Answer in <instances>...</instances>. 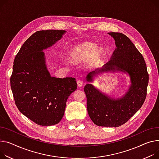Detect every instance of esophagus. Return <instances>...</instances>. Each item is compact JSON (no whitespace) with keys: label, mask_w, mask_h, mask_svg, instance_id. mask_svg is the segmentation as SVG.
<instances>
[{"label":"esophagus","mask_w":159,"mask_h":159,"mask_svg":"<svg viewBox=\"0 0 159 159\" xmlns=\"http://www.w3.org/2000/svg\"><path fill=\"white\" fill-rule=\"evenodd\" d=\"M77 83V86H78L79 88H80V87H82V86H83V82H82V81L80 80H78Z\"/></svg>","instance_id":"esophagus-1"}]
</instances>
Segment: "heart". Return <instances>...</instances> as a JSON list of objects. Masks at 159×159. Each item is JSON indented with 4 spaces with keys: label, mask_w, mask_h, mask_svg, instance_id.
<instances>
[{
    "label": "heart",
    "mask_w": 159,
    "mask_h": 159,
    "mask_svg": "<svg viewBox=\"0 0 159 159\" xmlns=\"http://www.w3.org/2000/svg\"><path fill=\"white\" fill-rule=\"evenodd\" d=\"M103 54L102 48L96 44L89 42L80 43L73 47L69 52L68 57L73 64H80L91 59L89 66L94 67L100 61Z\"/></svg>",
    "instance_id": "1"
}]
</instances>
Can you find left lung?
I'll list each match as a JSON object with an SVG mask.
<instances>
[{
  "label": "left lung",
  "mask_w": 159,
  "mask_h": 159,
  "mask_svg": "<svg viewBox=\"0 0 159 159\" xmlns=\"http://www.w3.org/2000/svg\"><path fill=\"white\" fill-rule=\"evenodd\" d=\"M108 34L114 38L116 48L111 59L102 68L89 73L86 80L93 82L97 74L120 71L129 75L130 85L121 97L116 99L90 83L84 90L87 98L88 112L93 122L100 126L118 127L129 121L142 107L149 75L142 54L130 39L120 33Z\"/></svg>",
  "instance_id": "8db88e82"
}]
</instances>
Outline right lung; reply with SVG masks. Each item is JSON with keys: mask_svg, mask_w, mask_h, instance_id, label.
<instances>
[{"mask_svg": "<svg viewBox=\"0 0 159 159\" xmlns=\"http://www.w3.org/2000/svg\"><path fill=\"white\" fill-rule=\"evenodd\" d=\"M64 30L37 31L16 54L10 79L16 105L21 113L41 126L57 124L70 95L77 89L75 78L51 77L43 52L60 40Z\"/></svg>", "mask_w": 159, "mask_h": 159, "instance_id": "right-lung-1", "label": "right lung"}]
</instances>
